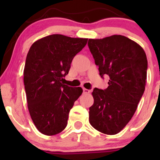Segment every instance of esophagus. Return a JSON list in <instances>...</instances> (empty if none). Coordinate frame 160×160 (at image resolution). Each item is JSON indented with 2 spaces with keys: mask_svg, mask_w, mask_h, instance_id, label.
<instances>
[{
  "mask_svg": "<svg viewBox=\"0 0 160 160\" xmlns=\"http://www.w3.org/2000/svg\"><path fill=\"white\" fill-rule=\"evenodd\" d=\"M89 92H90V90H89V89H85V88H83V93H84V94H89Z\"/></svg>",
  "mask_w": 160,
  "mask_h": 160,
  "instance_id": "obj_1",
  "label": "esophagus"
}]
</instances>
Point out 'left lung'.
<instances>
[{
	"label": "left lung",
	"instance_id": "8db88e82",
	"mask_svg": "<svg viewBox=\"0 0 160 160\" xmlns=\"http://www.w3.org/2000/svg\"><path fill=\"white\" fill-rule=\"evenodd\" d=\"M89 50L99 74L109 77L106 89L95 88L89 122L106 135L119 133L136 111L145 89L148 59L136 42L122 35L89 39Z\"/></svg>",
	"mask_w": 160,
	"mask_h": 160
}]
</instances>
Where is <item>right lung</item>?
<instances>
[{
  "label": "right lung",
  "mask_w": 160,
  "mask_h": 160,
  "mask_svg": "<svg viewBox=\"0 0 160 160\" xmlns=\"http://www.w3.org/2000/svg\"><path fill=\"white\" fill-rule=\"evenodd\" d=\"M87 40L52 34L34 42L28 52L24 68L28 108L43 135H54L65 129L70 110L82 94L81 87H71L62 81Z\"/></svg>",
  "instance_id": "right-lung-1"
}]
</instances>
